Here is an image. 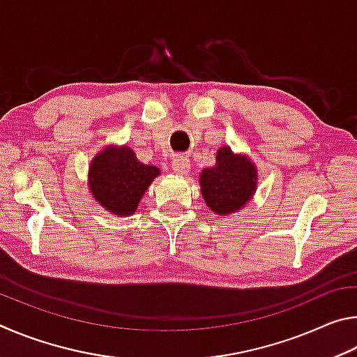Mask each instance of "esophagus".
<instances>
[{
  "instance_id": "esophagus-1",
  "label": "esophagus",
  "mask_w": 357,
  "mask_h": 357,
  "mask_svg": "<svg viewBox=\"0 0 357 357\" xmlns=\"http://www.w3.org/2000/svg\"><path fill=\"white\" fill-rule=\"evenodd\" d=\"M172 168L173 172L176 174H181V176H184L190 172V160L187 159V157H176V159H173L172 162Z\"/></svg>"
}]
</instances>
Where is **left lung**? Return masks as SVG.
<instances>
[{
    "label": "left lung",
    "instance_id": "8db88e82",
    "mask_svg": "<svg viewBox=\"0 0 357 357\" xmlns=\"http://www.w3.org/2000/svg\"><path fill=\"white\" fill-rule=\"evenodd\" d=\"M257 167L247 155L234 154L229 146L217 151L215 165L200 174L202 195L217 215L243 209L257 190Z\"/></svg>",
    "mask_w": 357,
    "mask_h": 357
}]
</instances>
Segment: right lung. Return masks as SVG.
Masks as SVG:
<instances>
[{
    "mask_svg": "<svg viewBox=\"0 0 357 357\" xmlns=\"http://www.w3.org/2000/svg\"><path fill=\"white\" fill-rule=\"evenodd\" d=\"M160 170L144 165L129 146H107L89 167V190L100 206L116 215H130Z\"/></svg>",
    "mask_w": 357,
    "mask_h": 357,
    "instance_id": "right-lung-1",
    "label": "right lung"
}]
</instances>
